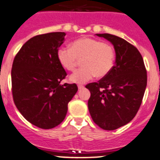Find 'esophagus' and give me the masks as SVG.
<instances>
[{"label": "esophagus", "instance_id": "esophagus-1", "mask_svg": "<svg viewBox=\"0 0 160 160\" xmlns=\"http://www.w3.org/2000/svg\"><path fill=\"white\" fill-rule=\"evenodd\" d=\"M83 88H84V86L82 84H78V89L79 90H81V89H83Z\"/></svg>", "mask_w": 160, "mask_h": 160}]
</instances>
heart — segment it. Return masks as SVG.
I'll return each instance as SVG.
<instances>
[{"label": "heart", "instance_id": "b5f03b06", "mask_svg": "<svg viewBox=\"0 0 160 160\" xmlns=\"http://www.w3.org/2000/svg\"><path fill=\"white\" fill-rule=\"evenodd\" d=\"M60 65L67 71H73L81 60L83 67L70 77L71 82L84 83L95 76L106 77L114 65L115 51L109 43L92 38H82L73 41L71 48L61 47L57 53Z\"/></svg>", "mask_w": 160, "mask_h": 160}]
</instances>
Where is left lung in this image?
<instances>
[{
  "mask_svg": "<svg viewBox=\"0 0 160 160\" xmlns=\"http://www.w3.org/2000/svg\"><path fill=\"white\" fill-rule=\"evenodd\" d=\"M113 44L115 65L108 75L86 88L93 122L105 130H114L133 119L147 86V71L139 50L127 41L110 34H96Z\"/></svg>",
  "mask_w": 160,
  "mask_h": 160,
  "instance_id": "1",
  "label": "left lung"
}]
</instances>
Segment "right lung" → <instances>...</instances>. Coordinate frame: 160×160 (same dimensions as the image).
Listing matches in <instances>:
<instances>
[{"label":"right lung","mask_w":160,"mask_h":160,"mask_svg":"<svg viewBox=\"0 0 160 160\" xmlns=\"http://www.w3.org/2000/svg\"><path fill=\"white\" fill-rule=\"evenodd\" d=\"M65 36V32H51L33 37L13 61L15 105L26 120L41 129H52L63 122L68 103L78 90L76 83H60L67 73L57 53Z\"/></svg>","instance_id":"1"}]
</instances>
